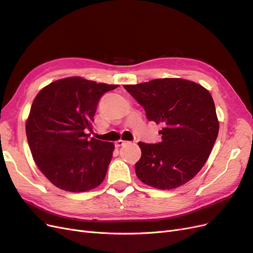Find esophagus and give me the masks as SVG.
<instances>
[{
    "label": "esophagus",
    "mask_w": 253,
    "mask_h": 253,
    "mask_svg": "<svg viewBox=\"0 0 253 253\" xmlns=\"http://www.w3.org/2000/svg\"><path fill=\"white\" fill-rule=\"evenodd\" d=\"M127 143V141H123V140H119L115 142V147H121L123 145H125Z\"/></svg>",
    "instance_id": "obj_1"
}]
</instances>
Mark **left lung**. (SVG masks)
Here are the masks:
<instances>
[{
	"label": "left lung",
	"instance_id": "left-lung-1",
	"mask_svg": "<svg viewBox=\"0 0 253 253\" xmlns=\"http://www.w3.org/2000/svg\"><path fill=\"white\" fill-rule=\"evenodd\" d=\"M124 87L144 108L148 121L164 126L159 143H138L142 152L134 165L138 178L163 190L189 182L209 159L219 131L215 103L209 90L179 78Z\"/></svg>",
	"mask_w": 253,
	"mask_h": 253
}]
</instances>
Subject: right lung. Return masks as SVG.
<instances>
[{
    "mask_svg": "<svg viewBox=\"0 0 253 253\" xmlns=\"http://www.w3.org/2000/svg\"><path fill=\"white\" fill-rule=\"evenodd\" d=\"M81 77L56 80L32 103L25 124L32 156L38 169L57 188L84 192L105 179L114 144L92 138L100 97L118 87Z\"/></svg>",
    "mask_w": 253,
    "mask_h": 253,
    "instance_id": "add662e5",
    "label": "right lung"
}]
</instances>
